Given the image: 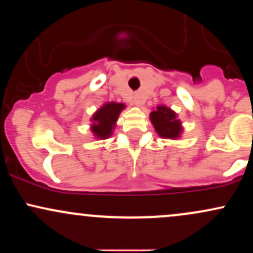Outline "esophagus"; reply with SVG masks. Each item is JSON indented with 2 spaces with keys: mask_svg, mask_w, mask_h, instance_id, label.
Masks as SVG:
<instances>
[{
  "mask_svg": "<svg viewBox=\"0 0 253 253\" xmlns=\"http://www.w3.org/2000/svg\"><path fill=\"white\" fill-rule=\"evenodd\" d=\"M134 103L136 104V106H140V104H141V100H140V98H139V97H135V98H134Z\"/></svg>",
  "mask_w": 253,
  "mask_h": 253,
  "instance_id": "34e87169",
  "label": "esophagus"
}]
</instances>
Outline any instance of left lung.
<instances>
[{"mask_svg":"<svg viewBox=\"0 0 253 253\" xmlns=\"http://www.w3.org/2000/svg\"><path fill=\"white\" fill-rule=\"evenodd\" d=\"M150 119L155 126L156 132L163 138L176 139L181 134V123L176 119V113L168 107L158 106L150 114Z\"/></svg>","mask_w":253,"mask_h":253,"instance_id":"left-lung-1","label":"left lung"}]
</instances>
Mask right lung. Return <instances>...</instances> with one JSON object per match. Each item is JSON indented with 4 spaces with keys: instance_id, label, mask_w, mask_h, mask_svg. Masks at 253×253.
Returning <instances> with one entry per match:
<instances>
[{
    "instance_id": "obj_1",
    "label": "right lung",
    "mask_w": 253,
    "mask_h": 253,
    "mask_svg": "<svg viewBox=\"0 0 253 253\" xmlns=\"http://www.w3.org/2000/svg\"><path fill=\"white\" fill-rule=\"evenodd\" d=\"M125 108L123 103H106L102 108H100L92 117L94 125L91 130L94 134L100 139H106L112 134V130L115 127L119 114Z\"/></svg>"
}]
</instances>
